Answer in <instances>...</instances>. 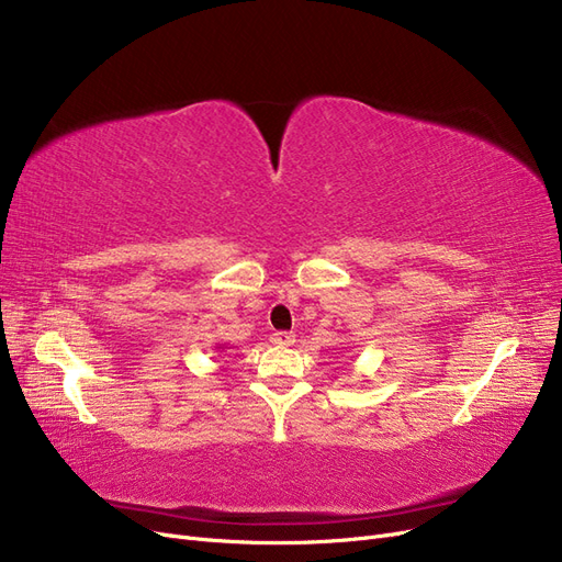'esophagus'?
Wrapping results in <instances>:
<instances>
[{
    "label": "esophagus",
    "instance_id": "obj_1",
    "mask_svg": "<svg viewBox=\"0 0 562 562\" xmlns=\"http://www.w3.org/2000/svg\"><path fill=\"white\" fill-rule=\"evenodd\" d=\"M271 341H273V345H280V347H289V345H294V341H296V335L289 333V330H276L271 335Z\"/></svg>",
    "mask_w": 562,
    "mask_h": 562
}]
</instances>
